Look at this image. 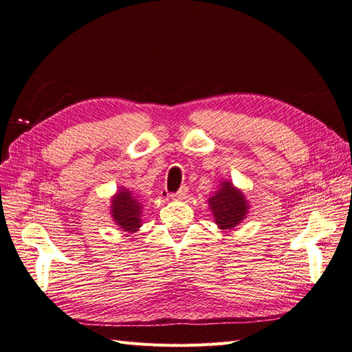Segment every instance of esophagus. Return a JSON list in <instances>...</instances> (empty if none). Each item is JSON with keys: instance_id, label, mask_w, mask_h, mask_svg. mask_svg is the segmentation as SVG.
Instances as JSON below:
<instances>
[{"instance_id": "1", "label": "esophagus", "mask_w": 352, "mask_h": 352, "mask_svg": "<svg viewBox=\"0 0 352 352\" xmlns=\"http://www.w3.org/2000/svg\"><path fill=\"white\" fill-rule=\"evenodd\" d=\"M187 192H188L187 186H182V187H179V190L173 195V197H174V199H184V197L187 196Z\"/></svg>"}]
</instances>
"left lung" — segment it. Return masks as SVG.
<instances>
[{"label":"left lung","mask_w":352,"mask_h":352,"mask_svg":"<svg viewBox=\"0 0 352 352\" xmlns=\"http://www.w3.org/2000/svg\"><path fill=\"white\" fill-rule=\"evenodd\" d=\"M223 187L210 199V206L212 210V215L215 217V223L219 224L220 229H232L238 226L247 214V201L239 190L230 184V182H224Z\"/></svg>","instance_id":"8db88e82"}]
</instances>
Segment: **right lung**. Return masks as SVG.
I'll list each match as a JSON object with an SVG mask.
<instances>
[{"mask_svg":"<svg viewBox=\"0 0 352 352\" xmlns=\"http://www.w3.org/2000/svg\"><path fill=\"white\" fill-rule=\"evenodd\" d=\"M111 208L117 226H120V229H123L124 232L138 230V228L141 226V206L140 202L133 199V196H131V192L122 190L117 193V196L113 199Z\"/></svg>","mask_w":352,"mask_h":352,"instance_id":"obj_1","label":"right lung"}]
</instances>
